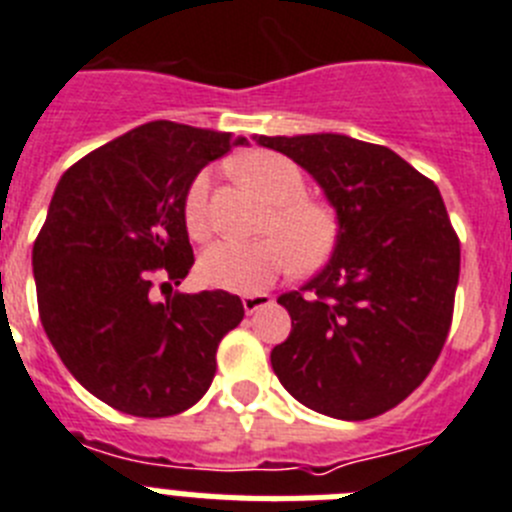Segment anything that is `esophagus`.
<instances>
[{
  "label": "esophagus",
  "mask_w": 512,
  "mask_h": 512,
  "mask_svg": "<svg viewBox=\"0 0 512 512\" xmlns=\"http://www.w3.org/2000/svg\"><path fill=\"white\" fill-rule=\"evenodd\" d=\"M271 305V297L264 295V292H256V295H243V310L248 312V315H253V312H259L261 307H269Z\"/></svg>",
  "instance_id": "obj_1"
}]
</instances>
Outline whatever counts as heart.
Masks as SVG:
<instances>
[{
	"instance_id": "obj_1",
	"label": "heart",
	"mask_w": 512,
	"mask_h": 512,
	"mask_svg": "<svg viewBox=\"0 0 512 512\" xmlns=\"http://www.w3.org/2000/svg\"><path fill=\"white\" fill-rule=\"evenodd\" d=\"M235 174L271 202L264 217V238L251 243L217 241L200 256V279L215 289L251 295L271 284L295 261L315 269L330 256L338 238L336 215L323 202L305 200V176L289 158L253 151L235 158ZM184 220L192 238L210 233V179L200 174L184 200Z\"/></svg>"
}]
</instances>
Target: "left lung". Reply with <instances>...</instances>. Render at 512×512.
<instances>
[{"instance_id": "1", "label": "left lung", "mask_w": 512, "mask_h": 512, "mask_svg": "<svg viewBox=\"0 0 512 512\" xmlns=\"http://www.w3.org/2000/svg\"><path fill=\"white\" fill-rule=\"evenodd\" d=\"M253 140L302 166L338 220L328 264L277 300L292 330L271 351L274 374L315 413H387L449 336L461 256L441 192L390 148L341 133Z\"/></svg>"}]
</instances>
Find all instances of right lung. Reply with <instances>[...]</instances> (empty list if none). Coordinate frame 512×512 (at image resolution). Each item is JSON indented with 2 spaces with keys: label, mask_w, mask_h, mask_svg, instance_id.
<instances>
[{
  "label": "right lung",
  "mask_w": 512,
  "mask_h": 512,
  "mask_svg": "<svg viewBox=\"0 0 512 512\" xmlns=\"http://www.w3.org/2000/svg\"><path fill=\"white\" fill-rule=\"evenodd\" d=\"M246 138L153 120L61 176L33 246L45 336L76 382L120 413L166 418L210 390L215 354L243 320L223 289L151 297L194 264L184 200L202 169Z\"/></svg>",
  "instance_id": "right-lung-1"
}]
</instances>
